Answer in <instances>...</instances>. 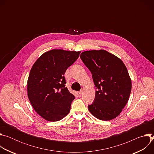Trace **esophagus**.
<instances>
[{
	"mask_svg": "<svg viewBox=\"0 0 154 154\" xmlns=\"http://www.w3.org/2000/svg\"><path fill=\"white\" fill-rule=\"evenodd\" d=\"M82 93H83V91H82V90H80V91H79V94L80 95L82 94Z\"/></svg>",
	"mask_w": 154,
	"mask_h": 154,
	"instance_id": "esophagus-1",
	"label": "esophagus"
}]
</instances>
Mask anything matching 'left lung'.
I'll list each match as a JSON object with an SVG mask.
<instances>
[{"instance_id": "obj_1", "label": "left lung", "mask_w": 154, "mask_h": 154, "mask_svg": "<svg viewBox=\"0 0 154 154\" xmlns=\"http://www.w3.org/2000/svg\"><path fill=\"white\" fill-rule=\"evenodd\" d=\"M81 60L92 74L97 91L88 106L96 118L109 121L116 118L128 102L131 81L122 61L105 50L83 52Z\"/></svg>"}]
</instances>
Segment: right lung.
<instances>
[{
  "mask_svg": "<svg viewBox=\"0 0 154 154\" xmlns=\"http://www.w3.org/2000/svg\"><path fill=\"white\" fill-rule=\"evenodd\" d=\"M80 52L53 49L34 63L27 81L29 99L36 112L49 121H58L70 112L75 99L65 86L64 73Z\"/></svg>",
  "mask_w": 154,
  "mask_h": 154,
  "instance_id": "1",
  "label": "right lung"
}]
</instances>
